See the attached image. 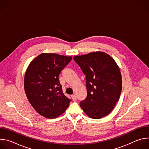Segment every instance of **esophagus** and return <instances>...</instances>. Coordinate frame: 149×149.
Segmentation results:
<instances>
[{
	"mask_svg": "<svg viewBox=\"0 0 149 149\" xmlns=\"http://www.w3.org/2000/svg\"><path fill=\"white\" fill-rule=\"evenodd\" d=\"M71 98H72V100L74 101H75L77 100V97L75 95L73 94L71 95Z\"/></svg>",
	"mask_w": 149,
	"mask_h": 149,
	"instance_id": "34e87169",
	"label": "esophagus"
}]
</instances>
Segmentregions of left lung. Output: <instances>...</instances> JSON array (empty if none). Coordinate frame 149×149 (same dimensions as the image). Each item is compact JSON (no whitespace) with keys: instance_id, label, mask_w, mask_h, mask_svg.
I'll use <instances>...</instances> for the list:
<instances>
[{"instance_id":"1","label":"left lung","mask_w":149,"mask_h":149,"mask_svg":"<svg viewBox=\"0 0 149 149\" xmlns=\"http://www.w3.org/2000/svg\"><path fill=\"white\" fill-rule=\"evenodd\" d=\"M74 59L86 75L87 95L80 107L93 119L109 115L122 89L121 74L117 63L110 55L101 51L75 56Z\"/></svg>"}]
</instances>
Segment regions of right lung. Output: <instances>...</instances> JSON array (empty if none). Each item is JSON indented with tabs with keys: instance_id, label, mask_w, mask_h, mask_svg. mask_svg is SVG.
<instances>
[{
	"instance_id": "right-lung-1",
	"label": "right lung",
	"mask_w": 149,
	"mask_h": 149,
	"mask_svg": "<svg viewBox=\"0 0 149 149\" xmlns=\"http://www.w3.org/2000/svg\"><path fill=\"white\" fill-rule=\"evenodd\" d=\"M71 59L72 56L42 53L28 65L24 78L25 94L42 116L55 118L68 107L71 100L62 92L59 75Z\"/></svg>"
}]
</instances>
